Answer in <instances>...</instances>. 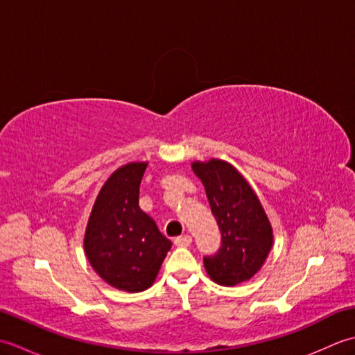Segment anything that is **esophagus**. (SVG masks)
<instances>
[{
  "mask_svg": "<svg viewBox=\"0 0 355 355\" xmlns=\"http://www.w3.org/2000/svg\"><path fill=\"white\" fill-rule=\"evenodd\" d=\"M192 243V236L189 235H182V236H177L173 239V244L178 245V247H189Z\"/></svg>",
  "mask_w": 355,
  "mask_h": 355,
  "instance_id": "obj_1",
  "label": "esophagus"
}]
</instances>
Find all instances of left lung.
I'll return each mask as SVG.
<instances>
[{"label": "left lung", "instance_id": "8db88e82", "mask_svg": "<svg viewBox=\"0 0 355 355\" xmlns=\"http://www.w3.org/2000/svg\"><path fill=\"white\" fill-rule=\"evenodd\" d=\"M205 184L210 209L221 230V247L205 256L212 281L224 286L245 282L258 273L273 245V230L254 191L227 162H193Z\"/></svg>", "mask_w": 355, "mask_h": 355}]
</instances>
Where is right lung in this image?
<instances>
[{
	"label": "right lung",
	"instance_id": "add662e5",
	"mask_svg": "<svg viewBox=\"0 0 355 355\" xmlns=\"http://www.w3.org/2000/svg\"><path fill=\"white\" fill-rule=\"evenodd\" d=\"M148 163H128L105 182L85 230L84 248L94 271L117 290L139 293L154 284L172 243L139 206Z\"/></svg>",
	"mask_w": 355,
	"mask_h": 355
}]
</instances>
